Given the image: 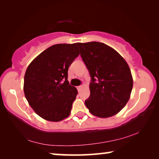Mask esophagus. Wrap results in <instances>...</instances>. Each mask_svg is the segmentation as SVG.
<instances>
[{
  "label": "esophagus",
  "instance_id": "esophagus-1",
  "mask_svg": "<svg viewBox=\"0 0 159 159\" xmlns=\"http://www.w3.org/2000/svg\"><path fill=\"white\" fill-rule=\"evenodd\" d=\"M83 88V85H80V86H79V87H78V90L79 91H80V90H81Z\"/></svg>",
  "mask_w": 159,
  "mask_h": 159
}]
</instances>
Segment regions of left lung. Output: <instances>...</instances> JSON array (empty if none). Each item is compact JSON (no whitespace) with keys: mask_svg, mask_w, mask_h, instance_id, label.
Listing matches in <instances>:
<instances>
[{"mask_svg":"<svg viewBox=\"0 0 159 159\" xmlns=\"http://www.w3.org/2000/svg\"><path fill=\"white\" fill-rule=\"evenodd\" d=\"M91 77L90 95L85 106L94 116L111 117L130 99L133 80L128 64L119 53L99 42L77 43Z\"/></svg>","mask_w":159,"mask_h":159,"instance_id":"obj_1","label":"left lung"}]
</instances>
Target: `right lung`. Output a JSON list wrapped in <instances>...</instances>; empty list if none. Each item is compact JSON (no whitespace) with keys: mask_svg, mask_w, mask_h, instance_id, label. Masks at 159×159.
I'll return each instance as SVG.
<instances>
[{"mask_svg":"<svg viewBox=\"0 0 159 159\" xmlns=\"http://www.w3.org/2000/svg\"><path fill=\"white\" fill-rule=\"evenodd\" d=\"M76 43L48 48L26 69L24 92L36 114L49 121H60L69 116L77 89L69 85L68 69L79 55Z\"/></svg>","mask_w":159,"mask_h":159,"instance_id":"right-lung-1","label":"right lung"}]
</instances>
